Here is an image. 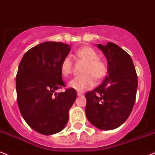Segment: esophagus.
I'll return each mask as SVG.
<instances>
[{
    "mask_svg": "<svg viewBox=\"0 0 155 155\" xmlns=\"http://www.w3.org/2000/svg\"><path fill=\"white\" fill-rule=\"evenodd\" d=\"M78 97H83V93H81V92L78 91Z\"/></svg>",
    "mask_w": 155,
    "mask_h": 155,
    "instance_id": "obj_1",
    "label": "esophagus"
}]
</instances>
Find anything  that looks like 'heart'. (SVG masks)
Here are the masks:
<instances>
[{
  "instance_id": "obj_1",
  "label": "heart",
  "mask_w": 155,
  "mask_h": 155,
  "mask_svg": "<svg viewBox=\"0 0 155 155\" xmlns=\"http://www.w3.org/2000/svg\"><path fill=\"white\" fill-rule=\"evenodd\" d=\"M75 57L86 62L82 76L75 77L69 81L68 86L77 91H83L91 88L94 84V78L100 81L107 74V69L105 62L97 58V52L89 47H83L74 52ZM72 71V61L65 58L61 64V72L64 77L69 75Z\"/></svg>"
}]
</instances>
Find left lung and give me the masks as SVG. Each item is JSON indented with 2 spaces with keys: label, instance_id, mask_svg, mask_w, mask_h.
Instances as JSON below:
<instances>
[{
  "label": "left lung",
  "instance_id": "obj_1",
  "mask_svg": "<svg viewBox=\"0 0 155 155\" xmlns=\"http://www.w3.org/2000/svg\"><path fill=\"white\" fill-rule=\"evenodd\" d=\"M107 61V73L102 84L87 92L86 115L94 126L110 130L128 119L136 97L138 77L130 55L117 45H97Z\"/></svg>",
  "mask_w": 155,
  "mask_h": 155
}]
</instances>
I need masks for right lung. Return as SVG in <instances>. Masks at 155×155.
Here are the masks:
<instances>
[{
    "label": "right lung",
    "instance_id": "right-lung-1",
    "mask_svg": "<svg viewBox=\"0 0 155 155\" xmlns=\"http://www.w3.org/2000/svg\"><path fill=\"white\" fill-rule=\"evenodd\" d=\"M71 47L62 42L46 41L28 50L22 57L16 76L17 100L22 116L40 134L61 131L69 120V110L77 92L65 87L61 64Z\"/></svg>",
    "mask_w": 155,
    "mask_h": 155
}]
</instances>
